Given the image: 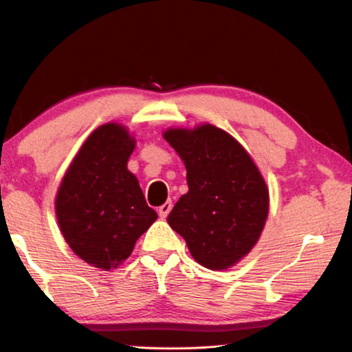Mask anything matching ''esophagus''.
I'll list each match as a JSON object with an SVG mask.
<instances>
[{
	"label": "esophagus",
	"mask_w": 352,
	"mask_h": 352,
	"mask_svg": "<svg viewBox=\"0 0 352 352\" xmlns=\"http://www.w3.org/2000/svg\"><path fill=\"white\" fill-rule=\"evenodd\" d=\"M170 210H172V201H170V200H168V201H166L164 205H162V206L158 208V214H160V217H162V219H166V217H168V214L170 212Z\"/></svg>",
	"instance_id": "34e87169"
}]
</instances>
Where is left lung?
<instances>
[{"label": "left lung", "mask_w": 352, "mask_h": 352, "mask_svg": "<svg viewBox=\"0 0 352 352\" xmlns=\"http://www.w3.org/2000/svg\"><path fill=\"white\" fill-rule=\"evenodd\" d=\"M163 138L186 168L189 190L168 217L192 258L225 270L252 252L269 216V188L250 153L212 124L168 129Z\"/></svg>", "instance_id": "1"}]
</instances>
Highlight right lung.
<instances>
[{
  "label": "right lung",
  "instance_id": "add662e5",
  "mask_svg": "<svg viewBox=\"0 0 352 352\" xmlns=\"http://www.w3.org/2000/svg\"><path fill=\"white\" fill-rule=\"evenodd\" d=\"M136 140L126 126L109 122L83 142L56 195L65 241L82 261L110 270L133 252L157 212L147 206L138 178L127 169Z\"/></svg>",
  "mask_w": 352,
  "mask_h": 352
}]
</instances>
